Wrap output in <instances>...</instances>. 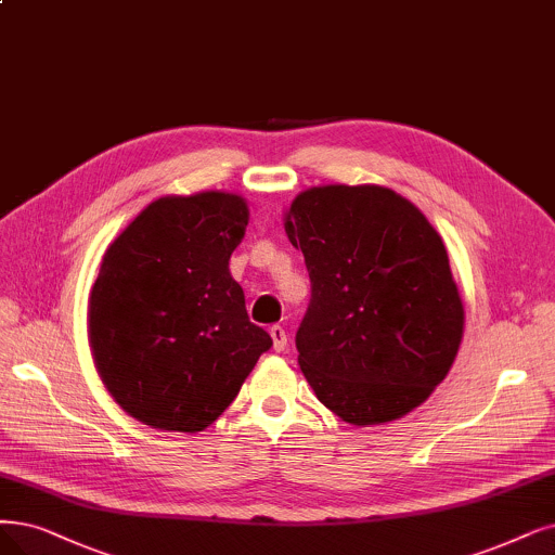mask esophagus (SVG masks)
I'll return each mask as SVG.
<instances>
[{"mask_svg":"<svg viewBox=\"0 0 555 555\" xmlns=\"http://www.w3.org/2000/svg\"><path fill=\"white\" fill-rule=\"evenodd\" d=\"M271 339H273V348L278 352H282L286 348V341H289V335H286L282 325H273L271 327Z\"/></svg>","mask_w":555,"mask_h":555,"instance_id":"esophagus-1","label":"esophagus"}]
</instances>
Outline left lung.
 Here are the masks:
<instances>
[{
  "label": "left lung",
  "mask_w": 555,
  "mask_h": 555,
  "mask_svg": "<svg viewBox=\"0 0 555 555\" xmlns=\"http://www.w3.org/2000/svg\"><path fill=\"white\" fill-rule=\"evenodd\" d=\"M312 300L298 364L319 401L352 426L389 424L447 378L464 305L444 241L410 201L378 184H327L284 214Z\"/></svg>",
  "instance_id": "obj_1"
}]
</instances>
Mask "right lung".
<instances>
[{
    "label": "right lung",
    "instance_id": "add662e5",
    "mask_svg": "<svg viewBox=\"0 0 555 555\" xmlns=\"http://www.w3.org/2000/svg\"><path fill=\"white\" fill-rule=\"evenodd\" d=\"M248 218L236 193L166 195L102 257L88 344L106 391L150 428L205 430L273 346L230 275Z\"/></svg>",
    "mask_w": 555,
    "mask_h": 555
}]
</instances>
